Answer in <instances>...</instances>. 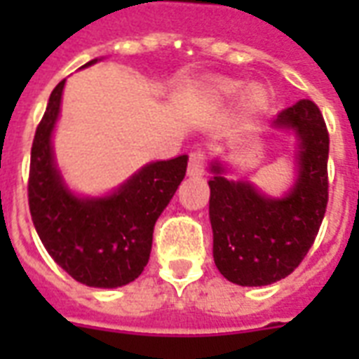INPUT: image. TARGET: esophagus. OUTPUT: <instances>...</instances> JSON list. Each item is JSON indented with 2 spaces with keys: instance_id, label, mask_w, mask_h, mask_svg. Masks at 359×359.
<instances>
[{
  "instance_id": "esophagus-1",
  "label": "esophagus",
  "mask_w": 359,
  "mask_h": 359,
  "mask_svg": "<svg viewBox=\"0 0 359 359\" xmlns=\"http://www.w3.org/2000/svg\"><path fill=\"white\" fill-rule=\"evenodd\" d=\"M205 151L196 149L190 152V160H188V175L190 177H199L205 173Z\"/></svg>"
}]
</instances>
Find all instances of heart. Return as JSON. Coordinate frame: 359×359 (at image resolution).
Returning a JSON list of instances; mask_svg holds the SVG:
<instances>
[{
	"mask_svg": "<svg viewBox=\"0 0 359 359\" xmlns=\"http://www.w3.org/2000/svg\"><path fill=\"white\" fill-rule=\"evenodd\" d=\"M242 89V83L235 80H219L216 86H214V95L222 100H227V98L236 97ZM268 97L266 91L259 86L250 87L244 95V114L253 117V115L261 114L262 109L266 108Z\"/></svg>",
	"mask_w": 359,
	"mask_h": 359,
	"instance_id": "obj_1",
	"label": "heart"
}]
</instances>
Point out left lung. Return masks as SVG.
<instances>
[{
    "mask_svg": "<svg viewBox=\"0 0 359 359\" xmlns=\"http://www.w3.org/2000/svg\"><path fill=\"white\" fill-rule=\"evenodd\" d=\"M298 137V177L281 199L262 196L244 180L225 179L214 162L208 216L214 262L225 279L261 287L287 278L313 245L328 205L330 135L313 100H298L273 121Z\"/></svg>",
    "mask_w": 359,
    "mask_h": 359,
    "instance_id": "8db88e82",
    "label": "left lung"
}]
</instances>
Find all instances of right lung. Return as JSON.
<instances>
[{
	"label": "right lung",
	"instance_id": "obj_1",
	"mask_svg": "<svg viewBox=\"0 0 359 359\" xmlns=\"http://www.w3.org/2000/svg\"><path fill=\"white\" fill-rule=\"evenodd\" d=\"M93 63L97 59L87 65ZM63 87L65 80L50 95L31 147V219L50 257L76 281L123 287L147 266L154 224L184 179L188 156L147 163L106 197L74 196L59 175L52 149Z\"/></svg>",
	"mask_w": 359,
	"mask_h": 359
}]
</instances>
